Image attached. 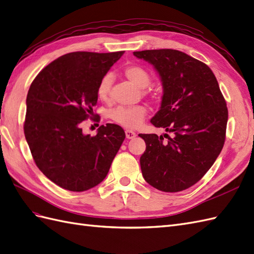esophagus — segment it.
Masks as SVG:
<instances>
[{
    "label": "esophagus",
    "mask_w": 254,
    "mask_h": 254,
    "mask_svg": "<svg viewBox=\"0 0 254 254\" xmlns=\"http://www.w3.org/2000/svg\"><path fill=\"white\" fill-rule=\"evenodd\" d=\"M126 136H127V139H132L136 136V133L131 131V129H126Z\"/></svg>",
    "instance_id": "34e87169"
}]
</instances>
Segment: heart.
<instances>
[{"label": "heart", "mask_w": 254, "mask_h": 254, "mask_svg": "<svg viewBox=\"0 0 254 254\" xmlns=\"http://www.w3.org/2000/svg\"><path fill=\"white\" fill-rule=\"evenodd\" d=\"M123 75L127 80L134 83L139 89H146L151 83V75L147 69L139 65H128L123 70ZM112 87V78L109 75L104 76L97 84L96 95L102 102H108ZM147 92H145L146 94ZM147 115V108L144 105L118 106L110 110L108 117L117 125L127 128L138 127Z\"/></svg>", "instance_id": "1"}]
</instances>
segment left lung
I'll return each instance as SVG.
<instances>
[{"label":"left lung","instance_id":"left-lung-1","mask_svg":"<svg viewBox=\"0 0 254 254\" xmlns=\"http://www.w3.org/2000/svg\"><path fill=\"white\" fill-rule=\"evenodd\" d=\"M151 63L163 84L161 108L151 119L173 133L139 134L146 142L140 157L142 177L155 189L179 192L204 177L222 150L227 123L226 102L208 65L179 50L133 53Z\"/></svg>","mask_w":254,"mask_h":254}]
</instances>
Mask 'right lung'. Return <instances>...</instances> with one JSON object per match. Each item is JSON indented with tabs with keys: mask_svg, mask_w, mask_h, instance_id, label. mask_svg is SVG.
<instances>
[{
	"mask_svg": "<svg viewBox=\"0 0 254 254\" xmlns=\"http://www.w3.org/2000/svg\"><path fill=\"white\" fill-rule=\"evenodd\" d=\"M123 53L66 54L31 83L25 139L40 171L65 190L82 192L102 183L126 138L123 128L112 123L94 136L83 135L80 127L92 119L97 84Z\"/></svg>",
	"mask_w": 254,
	"mask_h": 254,
	"instance_id": "add662e5",
	"label": "right lung"
}]
</instances>
